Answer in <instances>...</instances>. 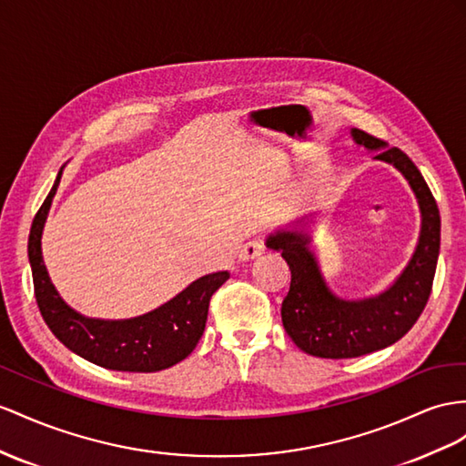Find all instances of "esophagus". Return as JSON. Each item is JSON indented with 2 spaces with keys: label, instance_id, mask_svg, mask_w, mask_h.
<instances>
[{
  "label": "esophagus",
  "instance_id": "obj_1",
  "mask_svg": "<svg viewBox=\"0 0 466 466\" xmlns=\"http://www.w3.org/2000/svg\"><path fill=\"white\" fill-rule=\"evenodd\" d=\"M264 252H266L264 242H261V240H249V242H246L240 248V252H238V258H240L242 261H248V259H254V258L261 256Z\"/></svg>",
  "mask_w": 466,
  "mask_h": 466
}]
</instances>
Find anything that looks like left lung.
I'll use <instances>...</instances> for the list:
<instances>
[{"label":"left lung","mask_w":466,"mask_h":466,"mask_svg":"<svg viewBox=\"0 0 466 466\" xmlns=\"http://www.w3.org/2000/svg\"><path fill=\"white\" fill-rule=\"evenodd\" d=\"M358 146L376 151L374 159L386 161L408 178L420 202L421 234L415 252L393 285L376 297L360 301L340 299L323 279L309 242L311 236L279 230L268 238V248L281 252L291 269L289 293L281 303V320L291 340L303 352L319 358H356L390 347L420 319L431 295L439 244L441 217L437 202L415 163L398 147L352 129Z\"/></svg>","instance_id":"obj_1"}]
</instances>
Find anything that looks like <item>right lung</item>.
<instances>
[{"label": "right lung", "instance_id": "right-lung-1", "mask_svg": "<svg viewBox=\"0 0 466 466\" xmlns=\"http://www.w3.org/2000/svg\"><path fill=\"white\" fill-rule=\"evenodd\" d=\"M61 175L63 169L58 171L49 197L35 214L27 246L35 299L46 327L68 350L92 364L119 372H157L185 360L205 332L212 293L230 278V273L217 271L202 276L171 301L136 319L102 320L76 313L56 293L41 254L43 226Z\"/></svg>", "mask_w": 466, "mask_h": 466}]
</instances>
